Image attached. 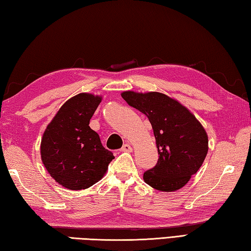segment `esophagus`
Masks as SVG:
<instances>
[{
    "instance_id": "esophagus-1",
    "label": "esophagus",
    "mask_w": 251,
    "mask_h": 251,
    "mask_svg": "<svg viewBox=\"0 0 251 251\" xmlns=\"http://www.w3.org/2000/svg\"><path fill=\"white\" fill-rule=\"evenodd\" d=\"M121 151H122V152H132V146H131V144L126 143L124 146H122Z\"/></svg>"
}]
</instances>
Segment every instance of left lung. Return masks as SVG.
<instances>
[{"instance_id": "1", "label": "left lung", "mask_w": 251, "mask_h": 251, "mask_svg": "<svg viewBox=\"0 0 251 251\" xmlns=\"http://www.w3.org/2000/svg\"><path fill=\"white\" fill-rule=\"evenodd\" d=\"M121 96L149 118L154 131L159 157L155 167L144 173V181L164 192L186 186L209 150V139L200 121L177 99L163 93L126 91Z\"/></svg>"}]
</instances>
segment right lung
<instances>
[{"label":"right lung","mask_w":251,"mask_h":251,"mask_svg":"<svg viewBox=\"0 0 251 251\" xmlns=\"http://www.w3.org/2000/svg\"><path fill=\"white\" fill-rule=\"evenodd\" d=\"M100 101L101 96L88 93L70 98L42 135V164L56 182L70 190L87 189L98 182L115 158L89 126Z\"/></svg>","instance_id":"obj_1"}]
</instances>
